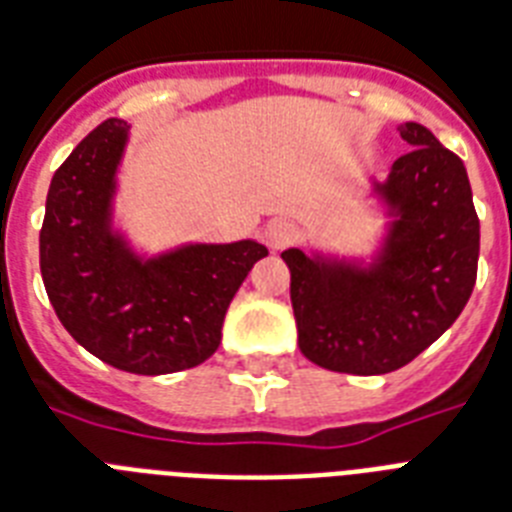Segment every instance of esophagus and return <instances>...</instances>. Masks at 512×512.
Instances as JSON below:
<instances>
[{"label": "esophagus", "instance_id": "obj_1", "mask_svg": "<svg viewBox=\"0 0 512 512\" xmlns=\"http://www.w3.org/2000/svg\"><path fill=\"white\" fill-rule=\"evenodd\" d=\"M264 238L266 246L272 248V251H282V248L293 246L295 240H298V227L293 222H287V219H277V222L266 227Z\"/></svg>", "mask_w": 512, "mask_h": 512}]
</instances>
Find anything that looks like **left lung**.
<instances>
[{
	"mask_svg": "<svg viewBox=\"0 0 512 512\" xmlns=\"http://www.w3.org/2000/svg\"><path fill=\"white\" fill-rule=\"evenodd\" d=\"M413 146L371 193L390 217L366 264L287 248L298 345L340 374H387L453 327L479 266V217L458 156L418 122L400 125Z\"/></svg>",
	"mask_w": 512,
	"mask_h": 512,
	"instance_id": "obj_1",
	"label": "left lung"
}]
</instances>
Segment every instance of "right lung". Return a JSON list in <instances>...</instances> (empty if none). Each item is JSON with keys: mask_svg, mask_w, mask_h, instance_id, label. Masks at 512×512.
I'll use <instances>...</instances> for the list:
<instances>
[{"mask_svg": "<svg viewBox=\"0 0 512 512\" xmlns=\"http://www.w3.org/2000/svg\"><path fill=\"white\" fill-rule=\"evenodd\" d=\"M130 125L104 120L54 172L38 235L41 277L62 327L130 374L193 369L219 348L230 301L266 248L256 240L135 253L114 230Z\"/></svg>", "mask_w": 512, "mask_h": 512, "instance_id": "add662e5", "label": "right lung"}]
</instances>
